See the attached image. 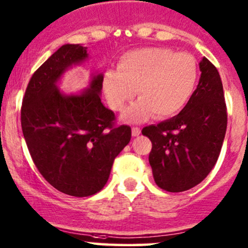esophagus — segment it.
<instances>
[{
  "label": "esophagus",
  "mask_w": 248,
  "mask_h": 248,
  "mask_svg": "<svg viewBox=\"0 0 248 248\" xmlns=\"http://www.w3.org/2000/svg\"><path fill=\"white\" fill-rule=\"evenodd\" d=\"M140 132H141L140 127H138V126H132V136H133V137H138L139 135H140Z\"/></svg>",
  "instance_id": "obj_1"
}]
</instances>
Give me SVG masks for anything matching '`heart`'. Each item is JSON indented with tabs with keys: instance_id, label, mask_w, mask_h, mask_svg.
I'll list each match as a JSON object with an SVG mask.
<instances>
[{
	"instance_id": "heart-1",
	"label": "heart",
	"mask_w": 248,
	"mask_h": 248,
	"mask_svg": "<svg viewBox=\"0 0 248 248\" xmlns=\"http://www.w3.org/2000/svg\"><path fill=\"white\" fill-rule=\"evenodd\" d=\"M118 69L103 75V90L110 108L121 112L135 97L140 98L127 117L141 121L153 113L167 118L181 111L196 88L199 68L193 55L166 47L133 49L122 55Z\"/></svg>"
}]
</instances>
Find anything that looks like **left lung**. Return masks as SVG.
<instances>
[{"label": "left lung", "instance_id": "1", "mask_svg": "<svg viewBox=\"0 0 248 248\" xmlns=\"http://www.w3.org/2000/svg\"><path fill=\"white\" fill-rule=\"evenodd\" d=\"M199 86L175 117L145 126L141 133L152 141L150 165L158 187L181 193L208 176L224 141L228 112L219 73L203 58Z\"/></svg>", "mask_w": 248, "mask_h": 248}]
</instances>
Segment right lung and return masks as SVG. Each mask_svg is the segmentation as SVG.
<instances>
[{"instance_id":"1","label":"right lung","mask_w":248,"mask_h":248,"mask_svg":"<svg viewBox=\"0 0 248 248\" xmlns=\"http://www.w3.org/2000/svg\"><path fill=\"white\" fill-rule=\"evenodd\" d=\"M87 58V47L66 44L33 73L20 109V123L33 164L61 193L92 196L103 189L113 160L131 140L129 125L102 104V75L83 94L65 96L57 81L73 63Z\"/></svg>"}]
</instances>
